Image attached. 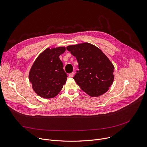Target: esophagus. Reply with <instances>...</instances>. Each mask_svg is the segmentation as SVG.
<instances>
[{"label": "esophagus", "mask_w": 147, "mask_h": 147, "mask_svg": "<svg viewBox=\"0 0 147 147\" xmlns=\"http://www.w3.org/2000/svg\"><path fill=\"white\" fill-rule=\"evenodd\" d=\"M74 73H71L69 74V77H73L74 76Z\"/></svg>", "instance_id": "1"}]
</instances>
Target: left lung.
Returning a JSON list of instances; mask_svg holds the SVG:
<instances>
[{
  "instance_id": "8db88e82",
  "label": "left lung",
  "mask_w": 147,
  "mask_h": 147,
  "mask_svg": "<svg viewBox=\"0 0 147 147\" xmlns=\"http://www.w3.org/2000/svg\"><path fill=\"white\" fill-rule=\"evenodd\" d=\"M66 49L78 63L79 71L73 78L81 89L91 97L106 93L113 84L115 67L105 54L88 42L69 45Z\"/></svg>"
}]
</instances>
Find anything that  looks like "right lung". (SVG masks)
<instances>
[{"mask_svg":"<svg viewBox=\"0 0 147 147\" xmlns=\"http://www.w3.org/2000/svg\"><path fill=\"white\" fill-rule=\"evenodd\" d=\"M65 51V47L47 48L33 63L28 77L38 96L45 99L54 98L66 84L67 76L59 58Z\"/></svg>","mask_w":147,"mask_h":147,"instance_id":"right-lung-1","label":"right lung"}]
</instances>
